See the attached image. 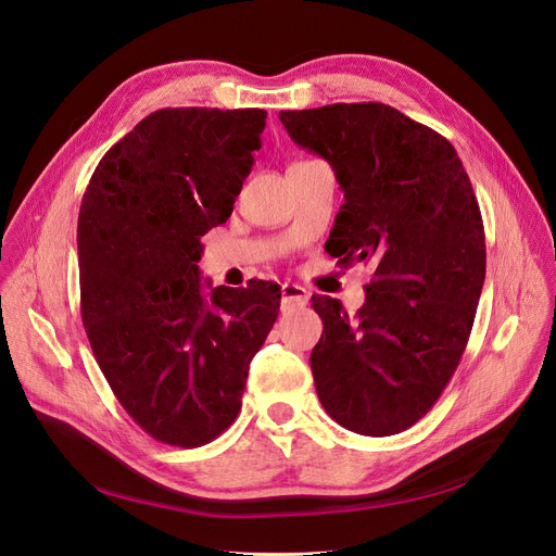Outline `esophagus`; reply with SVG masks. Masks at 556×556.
Returning a JSON list of instances; mask_svg holds the SVG:
<instances>
[{
    "label": "esophagus",
    "mask_w": 556,
    "mask_h": 556,
    "mask_svg": "<svg viewBox=\"0 0 556 556\" xmlns=\"http://www.w3.org/2000/svg\"><path fill=\"white\" fill-rule=\"evenodd\" d=\"M308 290L298 283H283L281 286V304L283 306H304L308 304Z\"/></svg>",
    "instance_id": "34e87169"
}]
</instances>
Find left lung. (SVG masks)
Here are the masks:
<instances>
[{
    "label": "left lung",
    "mask_w": 556,
    "mask_h": 556,
    "mask_svg": "<svg viewBox=\"0 0 556 556\" xmlns=\"http://www.w3.org/2000/svg\"><path fill=\"white\" fill-rule=\"evenodd\" d=\"M279 119L344 191L329 254L374 268L354 317L313 295L325 325L311 354L319 403L358 434L403 432L442 396L473 329L486 245L471 180L446 137L386 103L281 110Z\"/></svg>",
    "instance_id": "obj_1"
}]
</instances>
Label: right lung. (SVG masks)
<instances>
[{"label": "right lung", "mask_w": 556, "mask_h": 556, "mask_svg": "<svg viewBox=\"0 0 556 556\" xmlns=\"http://www.w3.org/2000/svg\"><path fill=\"white\" fill-rule=\"evenodd\" d=\"M266 110L164 108L101 157L78 214L80 317L116 401L153 440L195 448L241 410L279 286L200 283V237L225 223Z\"/></svg>", "instance_id": "obj_1"}]
</instances>
